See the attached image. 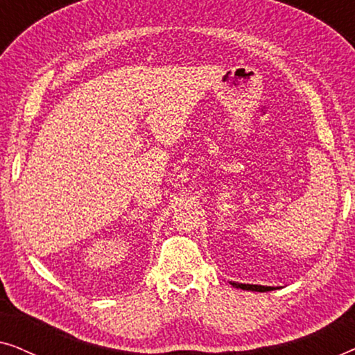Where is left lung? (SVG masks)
Returning <instances> with one entry per match:
<instances>
[{
	"mask_svg": "<svg viewBox=\"0 0 355 355\" xmlns=\"http://www.w3.org/2000/svg\"><path fill=\"white\" fill-rule=\"evenodd\" d=\"M231 286H234L237 289H245V291H257V293H266V291H271L275 288L271 286H259V284H242V283H234V281H230Z\"/></svg>",
	"mask_w": 355,
	"mask_h": 355,
	"instance_id": "obj_1",
	"label": "left lung"
}]
</instances>
